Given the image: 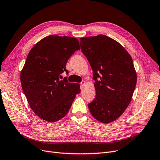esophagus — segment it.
I'll return each instance as SVG.
<instances>
[{
    "mask_svg": "<svg viewBox=\"0 0 160 160\" xmlns=\"http://www.w3.org/2000/svg\"><path fill=\"white\" fill-rule=\"evenodd\" d=\"M85 83H86V82H85L84 80L82 81V82H80V86H83V85H84V84H85Z\"/></svg>",
    "mask_w": 160,
    "mask_h": 160,
    "instance_id": "obj_1",
    "label": "esophagus"
}]
</instances>
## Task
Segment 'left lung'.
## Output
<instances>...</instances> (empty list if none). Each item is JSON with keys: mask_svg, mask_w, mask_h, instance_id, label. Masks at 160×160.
Here are the masks:
<instances>
[{"mask_svg": "<svg viewBox=\"0 0 160 160\" xmlns=\"http://www.w3.org/2000/svg\"><path fill=\"white\" fill-rule=\"evenodd\" d=\"M80 43L95 80L96 95L88 108L99 122H113L132 99L137 80L132 59L119 43L104 35L82 38Z\"/></svg>", "mask_w": 160, "mask_h": 160, "instance_id": "obj_1", "label": "left lung"}]
</instances>
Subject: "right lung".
I'll return each instance as SVG.
<instances>
[{
    "mask_svg": "<svg viewBox=\"0 0 160 160\" xmlns=\"http://www.w3.org/2000/svg\"><path fill=\"white\" fill-rule=\"evenodd\" d=\"M76 38L51 35L40 40L29 51L20 74L22 90L34 113L41 119L55 122L66 115L80 84L61 80L68 73V58L80 50Z\"/></svg>",
    "mask_w": 160,
    "mask_h": 160,
    "instance_id": "right-lung-1",
    "label": "right lung"
}]
</instances>
